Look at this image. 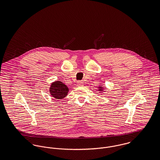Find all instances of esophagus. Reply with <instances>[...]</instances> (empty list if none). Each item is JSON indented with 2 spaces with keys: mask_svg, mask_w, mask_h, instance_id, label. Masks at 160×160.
I'll return each instance as SVG.
<instances>
[{
  "mask_svg": "<svg viewBox=\"0 0 160 160\" xmlns=\"http://www.w3.org/2000/svg\"><path fill=\"white\" fill-rule=\"evenodd\" d=\"M77 85H78V86H83L84 82L82 81H78V83H77Z\"/></svg>",
  "mask_w": 160,
  "mask_h": 160,
  "instance_id": "1",
  "label": "esophagus"
}]
</instances>
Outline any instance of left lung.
Wrapping results in <instances>:
<instances>
[{"mask_svg": "<svg viewBox=\"0 0 160 160\" xmlns=\"http://www.w3.org/2000/svg\"><path fill=\"white\" fill-rule=\"evenodd\" d=\"M103 89H103L102 86H99V87H98V91L103 92Z\"/></svg>", "mask_w": 160, "mask_h": 160, "instance_id": "8db88e82", "label": "left lung"}]
</instances>
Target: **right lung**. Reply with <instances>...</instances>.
Listing matches in <instances>:
<instances>
[{
    "instance_id": "right-lung-1",
    "label": "right lung",
    "mask_w": 160,
    "mask_h": 160,
    "mask_svg": "<svg viewBox=\"0 0 160 160\" xmlns=\"http://www.w3.org/2000/svg\"><path fill=\"white\" fill-rule=\"evenodd\" d=\"M49 89L50 95L56 99L64 98L68 95L69 91L68 88L59 81L52 83Z\"/></svg>"
}]
</instances>
